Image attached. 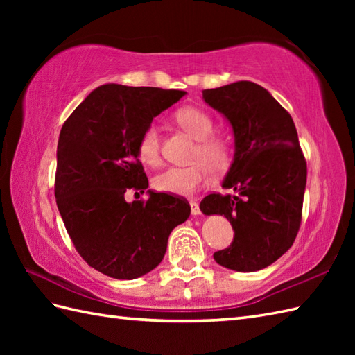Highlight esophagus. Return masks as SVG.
I'll return each mask as SVG.
<instances>
[{
    "label": "esophagus",
    "mask_w": 355,
    "mask_h": 355,
    "mask_svg": "<svg viewBox=\"0 0 355 355\" xmlns=\"http://www.w3.org/2000/svg\"><path fill=\"white\" fill-rule=\"evenodd\" d=\"M189 205H191V214L192 215H200L201 214V210H200V205L195 200H191L189 201Z\"/></svg>",
    "instance_id": "obj_1"
}]
</instances>
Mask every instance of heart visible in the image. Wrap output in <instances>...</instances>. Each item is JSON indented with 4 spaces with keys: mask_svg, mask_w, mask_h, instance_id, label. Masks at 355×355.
Returning a JSON list of instances; mask_svg holds the SVG:
<instances>
[{
    "mask_svg": "<svg viewBox=\"0 0 355 355\" xmlns=\"http://www.w3.org/2000/svg\"><path fill=\"white\" fill-rule=\"evenodd\" d=\"M178 125L198 140L193 149L191 166H173L158 173L153 180L154 189L163 193L192 195L201 187H205L210 180V169L220 173L229 168L232 153L229 143L221 137H215V123L207 112L200 108L184 107L175 114ZM139 157L143 163L158 166L162 163V137L160 130L155 123H149L141 132L139 140Z\"/></svg>",
    "mask_w": 355,
    "mask_h": 355,
    "instance_id": "obj_1",
    "label": "heart"
}]
</instances>
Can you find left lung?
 <instances>
[{
  "label": "left lung",
  "mask_w": 355,
  "mask_h": 355,
  "mask_svg": "<svg viewBox=\"0 0 355 355\" xmlns=\"http://www.w3.org/2000/svg\"><path fill=\"white\" fill-rule=\"evenodd\" d=\"M202 99L229 120L235 155L223 187L236 195L210 193L205 215H224L235 236L215 252L220 266L258 271L293 245L302 221L306 162L288 111L266 88L239 80L205 89Z\"/></svg>",
  "instance_id": "8db88e82"
}]
</instances>
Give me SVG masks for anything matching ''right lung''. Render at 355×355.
Masks as SVG:
<instances>
[{
  "label": "right lung",
  "instance_id": "right-lung-1",
  "mask_svg": "<svg viewBox=\"0 0 355 355\" xmlns=\"http://www.w3.org/2000/svg\"><path fill=\"white\" fill-rule=\"evenodd\" d=\"M186 94L180 89L107 84L65 120L58 141L55 197L65 229L89 267L114 279H135L162 262L173 227L189 202L149 192L139 140L155 116Z\"/></svg>",
  "mask_w": 355,
  "mask_h": 355
}]
</instances>
